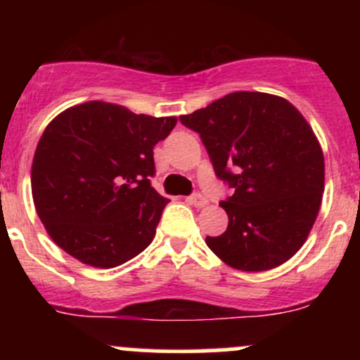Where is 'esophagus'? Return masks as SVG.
Returning <instances> with one entry per match:
<instances>
[{
	"mask_svg": "<svg viewBox=\"0 0 360 360\" xmlns=\"http://www.w3.org/2000/svg\"><path fill=\"white\" fill-rule=\"evenodd\" d=\"M188 203H191V205H195V207H198V209H202V207H205L207 203H209V200H207L205 197H202L200 193H195V195H191L190 198H188Z\"/></svg>",
	"mask_w": 360,
	"mask_h": 360,
	"instance_id": "34e87169",
	"label": "esophagus"
}]
</instances>
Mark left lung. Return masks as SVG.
Segmentation results:
<instances>
[{
	"label": "left lung",
	"mask_w": 360,
	"mask_h": 360,
	"mask_svg": "<svg viewBox=\"0 0 360 360\" xmlns=\"http://www.w3.org/2000/svg\"><path fill=\"white\" fill-rule=\"evenodd\" d=\"M200 134L216 176L233 195L219 205L228 228L205 244L235 270L281 266L301 249L324 193V153L288 99L233 92L181 116Z\"/></svg>",
	"instance_id": "8db88e82"
}]
</instances>
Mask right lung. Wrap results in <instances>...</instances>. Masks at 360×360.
Instances as JSON below:
<instances>
[{
    "label": "right lung",
    "instance_id": "1",
    "mask_svg": "<svg viewBox=\"0 0 360 360\" xmlns=\"http://www.w3.org/2000/svg\"><path fill=\"white\" fill-rule=\"evenodd\" d=\"M176 123V116L136 115L104 101L57 115L31 167L32 200L50 238L96 268L143 252L169 203L150 184L153 148Z\"/></svg>",
    "mask_w": 360,
    "mask_h": 360
}]
</instances>
